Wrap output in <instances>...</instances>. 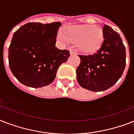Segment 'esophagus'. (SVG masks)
Segmentation results:
<instances>
[{
	"label": "esophagus",
	"instance_id": "esophagus-1",
	"mask_svg": "<svg viewBox=\"0 0 134 134\" xmlns=\"http://www.w3.org/2000/svg\"><path fill=\"white\" fill-rule=\"evenodd\" d=\"M76 54V52L74 50H70V55Z\"/></svg>",
	"mask_w": 134,
	"mask_h": 134
}]
</instances>
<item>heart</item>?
Listing matches in <instances>:
<instances>
[{
    "mask_svg": "<svg viewBox=\"0 0 134 134\" xmlns=\"http://www.w3.org/2000/svg\"><path fill=\"white\" fill-rule=\"evenodd\" d=\"M102 30L92 25H76L66 29V33L60 30L57 34V40L63 46L71 42H77L80 50L86 53L96 51L103 41Z\"/></svg>",
    "mask_w": 134,
    "mask_h": 134,
    "instance_id": "obj_1",
    "label": "heart"
}]
</instances>
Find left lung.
<instances>
[{"instance_id": "left-lung-1", "label": "left lung", "mask_w": 134, "mask_h": 134, "mask_svg": "<svg viewBox=\"0 0 134 134\" xmlns=\"http://www.w3.org/2000/svg\"><path fill=\"white\" fill-rule=\"evenodd\" d=\"M104 41L96 52L79 55L76 79L82 88L104 91L112 87L122 76L126 65V51L120 35L104 24Z\"/></svg>"}]
</instances>
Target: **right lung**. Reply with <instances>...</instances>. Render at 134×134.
<instances>
[{"instance_id": "1", "label": "right lung", "mask_w": 134, "mask_h": 134, "mask_svg": "<svg viewBox=\"0 0 134 134\" xmlns=\"http://www.w3.org/2000/svg\"><path fill=\"white\" fill-rule=\"evenodd\" d=\"M61 24L28 23L14 33L9 47V65L20 83L36 88L53 81L60 65L70 55L69 51L55 46Z\"/></svg>"}]
</instances>
